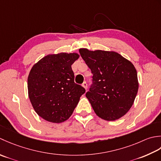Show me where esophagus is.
Segmentation results:
<instances>
[{"label":"esophagus","mask_w":161,"mask_h":161,"mask_svg":"<svg viewBox=\"0 0 161 161\" xmlns=\"http://www.w3.org/2000/svg\"><path fill=\"white\" fill-rule=\"evenodd\" d=\"M82 86H83L85 88V89L87 90V84L86 82H84V83L82 84Z\"/></svg>","instance_id":"esophagus-1"}]
</instances>
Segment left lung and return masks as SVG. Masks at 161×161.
I'll use <instances>...</instances> for the list:
<instances>
[{
    "instance_id": "left-lung-1",
    "label": "left lung",
    "mask_w": 161,
    "mask_h": 161,
    "mask_svg": "<svg viewBox=\"0 0 161 161\" xmlns=\"http://www.w3.org/2000/svg\"><path fill=\"white\" fill-rule=\"evenodd\" d=\"M92 76L85 96L101 119L114 121L130 110L138 90L137 71L132 62L117 52L80 48Z\"/></svg>"
}]
</instances>
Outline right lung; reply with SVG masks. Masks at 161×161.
Returning <instances> with one entry per match:
<instances>
[{"instance_id":"obj_1","label":"right lung","mask_w":161,"mask_h":161,"mask_svg":"<svg viewBox=\"0 0 161 161\" xmlns=\"http://www.w3.org/2000/svg\"><path fill=\"white\" fill-rule=\"evenodd\" d=\"M76 53L49 54L33 65L28 78V97L35 112L44 119L61 123L73 113L85 88L74 83L71 65Z\"/></svg>"}]
</instances>
